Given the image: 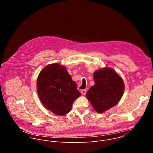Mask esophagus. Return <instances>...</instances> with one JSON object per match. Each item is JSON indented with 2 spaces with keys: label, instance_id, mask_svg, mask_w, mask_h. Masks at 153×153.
<instances>
[{
  "label": "esophagus",
  "instance_id": "1",
  "mask_svg": "<svg viewBox=\"0 0 153 153\" xmlns=\"http://www.w3.org/2000/svg\"><path fill=\"white\" fill-rule=\"evenodd\" d=\"M81 93H82V94H83V95H85L86 93V90H82L81 91Z\"/></svg>",
  "mask_w": 153,
  "mask_h": 153
}]
</instances>
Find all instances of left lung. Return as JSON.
<instances>
[{"instance_id":"1","label":"left lung","mask_w":153,"mask_h":153,"mask_svg":"<svg viewBox=\"0 0 153 153\" xmlns=\"http://www.w3.org/2000/svg\"><path fill=\"white\" fill-rule=\"evenodd\" d=\"M93 77L95 84L86 96L94 110L102 113L118 103L123 94L125 85L121 77L111 68L95 71Z\"/></svg>"}]
</instances>
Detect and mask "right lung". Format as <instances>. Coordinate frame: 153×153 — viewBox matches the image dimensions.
I'll return each instance as SVG.
<instances>
[{
    "label": "right lung",
    "mask_w": 153,
    "mask_h": 153,
    "mask_svg": "<svg viewBox=\"0 0 153 153\" xmlns=\"http://www.w3.org/2000/svg\"><path fill=\"white\" fill-rule=\"evenodd\" d=\"M37 91L43 106L58 116L68 113L74 101L81 95L67 69L59 63L48 65L40 71Z\"/></svg>",
    "instance_id": "1"
}]
</instances>
